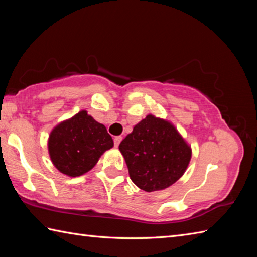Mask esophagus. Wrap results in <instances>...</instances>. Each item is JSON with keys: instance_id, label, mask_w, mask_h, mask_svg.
Instances as JSON below:
<instances>
[{"instance_id": "1", "label": "esophagus", "mask_w": 257, "mask_h": 257, "mask_svg": "<svg viewBox=\"0 0 257 257\" xmlns=\"http://www.w3.org/2000/svg\"><path fill=\"white\" fill-rule=\"evenodd\" d=\"M121 140H122V137H121V136H117V137H114V139H113V141H114V146L118 147V146H119V144L121 143Z\"/></svg>"}]
</instances>
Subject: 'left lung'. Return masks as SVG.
Returning <instances> with one entry per match:
<instances>
[{
  "mask_svg": "<svg viewBox=\"0 0 257 257\" xmlns=\"http://www.w3.org/2000/svg\"><path fill=\"white\" fill-rule=\"evenodd\" d=\"M132 181L147 192L165 190L181 178L191 146L169 120L148 114L119 145Z\"/></svg>",
  "mask_w": 257,
  "mask_h": 257,
  "instance_id": "left-lung-1",
  "label": "left lung"
}]
</instances>
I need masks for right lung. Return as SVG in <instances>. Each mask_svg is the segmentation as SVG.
<instances>
[{
    "label": "right lung",
    "instance_id": "obj_1",
    "mask_svg": "<svg viewBox=\"0 0 257 257\" xmlns=\"http://www.w3.org/2000/svg\"><path fill=\"white\" fill-rule=\"evenodd\" d=\"M112 147L113 140L105 125L97 122L87 110H80L56 124L47 141L54 167L70 178L90 171Z\"/></svg>",
    "mask_w": 257,
    "mask_h": 257
}]
</instances>
